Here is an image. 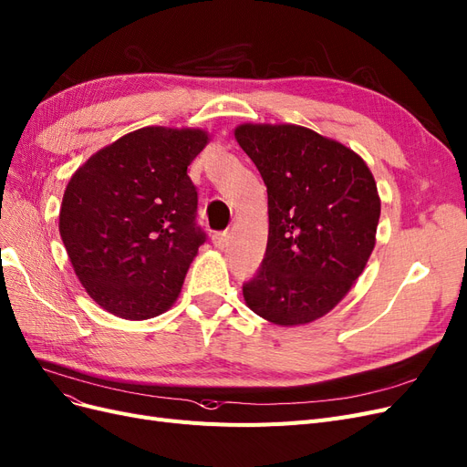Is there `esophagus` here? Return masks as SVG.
<instances>
[{
    "label": "esophagus",
    "mask_w": 467,
    "mask_h": 467,
    "mask_svg": "<svg viewBox=\"0 0 467 467\" xmlns=\"http://www.w3.org/2000/svg\"><path fill=\"white\" fill-rule=\"evenodd\" d=\"M212 240H213V246L217 250H224L229 246V234L227 233H215Z\"/></svg>",
    "instance_id": "obj_1"
}]
</instances>
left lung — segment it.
<instances>
[{
    "instance_id": "1",
    "label": "left lung",
    "mask_w": 467,
    "mask_h": 467,
    "mask_svg": "<svg viewBox=\"0 0 467 467\" xmlns=\"http://www.w3.org/2000/svg\"><path fill=\"white\" fill-rule=\"evenodd\" d=\"M234 138L267 186L260 273L243 286L254 314L307 325L348 295L375 248L381 198L352 148L300 125L243 123Z\"/></svg>"
}]
</instances>
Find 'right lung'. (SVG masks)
I'll use <instances>...</instances> for the list:
<instances>
[{"mask_svg":"<svg viewBox=\"0 0 467 467\" xmlns=\"http://www.w3.org/2000/svg\"><path fill=\"white\" fill-rule=\"evenodd\" d=\"M207 142L205 129L144 127L73 172L59 234L78 281L106 312L142 321L177 302L203 244L186 169Z\"/></svg>","mask_w":467,"mask_h":467,"instance_id":"obj_1","label":"right lung"}]
</instances>
